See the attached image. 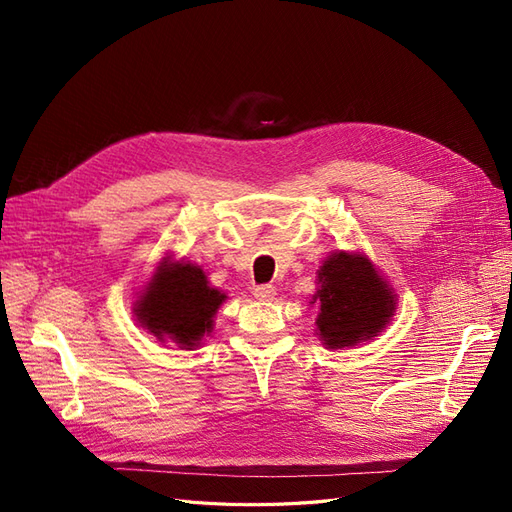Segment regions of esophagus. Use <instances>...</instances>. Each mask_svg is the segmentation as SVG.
Segmentation results:
<instances>
[{"mask_svg": "<svg viewBox=\"0 0 512 512\" xmlns=\"http://www.w3.org/2000/svg\"><path fill=\"white\" fill-rule=\"evenodd\" d=\"M254 297L258 301H273L275 299V286L271 284H260L254 288Z\"/></svg>", "mask_w": 512, "mask_h": 512, "instance_id": "esophagus-1", "label": "esophagus"}]
</instances>
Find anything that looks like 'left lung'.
I'll use <instances>...</instances> for the list:
<instances>
[{"label": "left lung", "instance_id": "left-lung-1", "mask_svg": "<svg viewBox=\"0 0 512 512\" xmlns=\"http://www.w3.org/2000/svg\"><path fill=\"white\" fill-rule=\"evenodd\" d=\"M318 333L329 348L378 335L395 312V294L361 254H333L318 271Z\"/></svg>", "mask_w": 512, "mask_h": 512}]
</instances>
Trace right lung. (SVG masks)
Masks as SVG:
<instances>
[{
    "label": "right lung",
    "instance_id": "1",
    "mask_svg": "<svg viewBox=\"0 0 512 512\" xmlns=\"http://www.w3.org/2000/svg\"><path fill=\"white\" fill-rule=\"evenodd\" d=\"M224 299L226 294L207 284L203 269L190 262H167L166 266L162 262L134 312L158 339H173L183 348H192L211 333L213 314Z\"/></svg>",
    "mask_w": 512,
    "mask_h": 512
}]
</instances>
